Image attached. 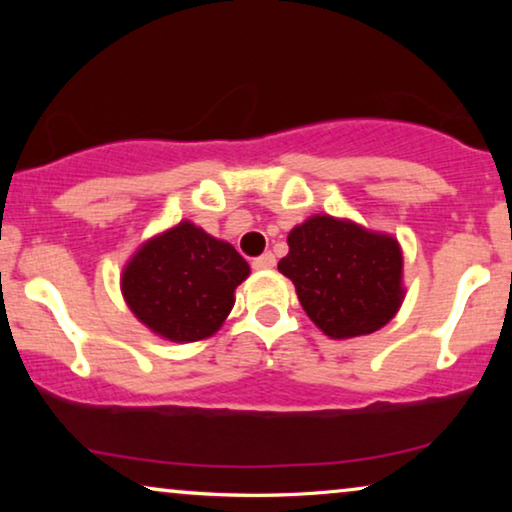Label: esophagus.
Returning <instances> with one entry per match:
<instances>
[{
	"instance_id": "34e87169",
	"label": "esophagus",
	"mask_w": 512,
	"mask_h": 512,
	"mask_svg": "<svg viewBox=\"0 0 512 512\" xmlns=\"http://www.w3.org/2000/svg\"><path fill=\"white\" fill-rule=\"evenodd\" d=\"M251 265H254V270H272V268H275V256H272L268 251V254L254 258Z\"/></svg>"
}]
</instances>
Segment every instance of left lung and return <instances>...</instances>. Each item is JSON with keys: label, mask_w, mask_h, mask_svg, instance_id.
Instances as JSON below:
<instances>
[{"label": "left lung", "mask_w": 512, "mask_h": 512, "mask_svg": "<svg viewBox=\"0 0 512 512\" xmlns=\"http://www.w3.org/2000/svg\"><path fill=\"white\" fill-rule=\"evenodd\" d=\"M277 263L298 300L328 338L380 331L403 303V254L396 237L319 214L289 233Z\"/></svg>", "instance_id": "obj_1"}]
</instances>
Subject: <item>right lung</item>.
Here are the masks:
<instances>
[{"mask_svg": "<svg viewBox=\"0 0 512 512\" xmlns=\"http://www.w3.org/2000/svg\"><path fill=\"white\" fill-rule=\"evenodd\" d=\"M247 277L249 263L233 244L181 221L137 249L121 291L132 314L160 338L195 342L219 331Z\"/></svg>", "mask_w": 512, "mask_h": 512, "instance_id": "add662e5", "label": "right lung"}]
</instances>
